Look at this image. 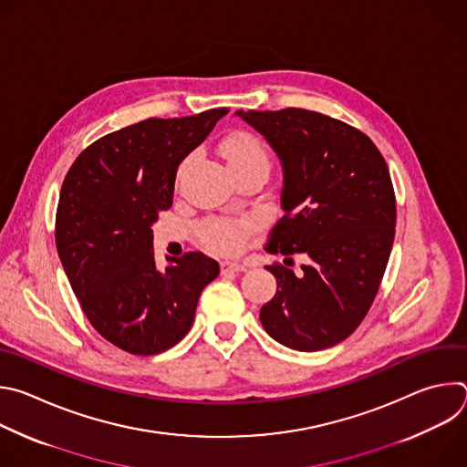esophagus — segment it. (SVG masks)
<instances>
[{"mask_svg": "<svg viewBox=\"0 0 467 467\" xmlns=\"http://www.w3.org/2000/svg\"><path fill=\"white\" fill-rule=\"evenodd\" d=\"M220 270L223 275L227 274H240V272H245L247 265L244 262H236V260H222L220 262Z\"/></svg>", "mask_w": 467, "mask_h": 467, "instance_id": "1", "label": "esophagus"}]
</instances>
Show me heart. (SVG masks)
I'll list each match as a JSON object with an SVG mask.
<instances>
[{"label": "heart", "instance_id": "b5f03b06", "mask_svg": "<svg viewBox=\"0 0 467 467\" xmlns=\"http://www.w3.org/2000/svg\"><path fill=\"white\" fill-rule=\"evenodd\" d=\"M222 155L227 161L229 170L238 168H270V153L264 142L249 130H236L222 144ZM247 236L245 225H234L229 222H209L202 229L203 242L220 253H236Z\"/></svg>", "mask_w": 467, "mask_h": 467}]
</instances>
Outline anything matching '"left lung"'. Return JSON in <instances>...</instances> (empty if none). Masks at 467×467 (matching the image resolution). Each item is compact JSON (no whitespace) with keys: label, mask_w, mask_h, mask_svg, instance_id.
<instances>
[{"label":"left lung","mask_w":467,"mask_h":467,"mask_svg":"<svg viewBox=\"0 0 467 467\" xmlns=\"http://www.w3.org/2000/svg\"><path fill=\"white\" fill-rule=\"evenodd\" d=\"M281 161L285 216L265 251L305 254L301 275L265 265L277 292L260 323L279 344L321 351L344 342L368 314L395 234L388 166L358 129L305 109L236 110Z\"/></svg>","instance_id":"left-lung-1"}]
</instances>
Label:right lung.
<instances>
[{
	"label": "right lung",
	"mask_w": 467,
	"mask_h": 467,
	"mask_svg": "<svg viewBox=\"0 0 467 467\" xmlns=\"http://www.w3.org/2000/svg\"><path fill=\"white\" fill-rule=\"evenodd\" d=\"M229 109L150 118L88 146L62 182L55 242L92 327L132 355H157L190 330L203 288L220 264L199 251L159 270L153 229L173 203L179 164Z\"/></svg>",
	"instance_id": "obj_1"
}]
</instances>
